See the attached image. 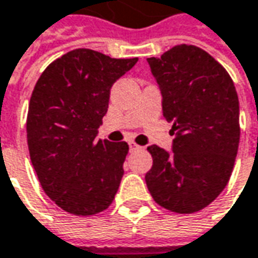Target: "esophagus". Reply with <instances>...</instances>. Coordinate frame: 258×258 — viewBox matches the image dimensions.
I'll return each mask as SVG.
<instances>
[{"label":"esophagus","mask_w":258,"mask_h":258,"mask_svg":"<svg viewBox=\"0 0 258 258\" xmlns=\"http://www.w3.org/2000/svg\"><path fill=\"white\" fill-rule=\"evenodd\" d=\"M140 149H141L140 146H137V144H136V143H133V141H131V143H130V151L140 150Z\"/></svg>","instance_id":"34e87169"}]
</instances>
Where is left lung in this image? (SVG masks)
<instances>
[{"label": "left lung", "instance_id": "1", "mask_svg": "<svg viewBox=\"0 0 258 258\" xmlns=\"http://www.w3.org/2000/svg\"><path fill=\"white\" fill-rule=\"evenodd\" d=\"M147 62L174 139L172 151L147 147L153 166L146 183L160 207L192 214L230 180L240 143L238 95L227 71L196 46H174Z\"/></svg>", "mask_w": 258, "mask_h": 258}]
</instances>
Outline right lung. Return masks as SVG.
<instances>
[{
	"label": "right lung",
	"instance_id": "1",
	"mask_svg": "<svg viewBox=\"0 0 258 258\" xmlns=\"http://www.w3.org/2000/svg\"><path fill=\"white\" fill-rule=\"evenodd\" d=\"M76 49L50 63L30 98L27 143L43 190L63 211L94 215L117 194L125 141L98 140L112 85L137 63Z\"/></svg>",
	"mask_w": 258,
	"mask_h": 258
}]
</instances>
